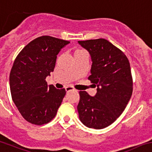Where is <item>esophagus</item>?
Returning a JSON list of instances; mask_svg holds the SVG:
<instances>
[{
  "label": "esophagus",
  "mask_w": 152,
  "mask_h": 152,
  "mask_svg": "<svg viewBox=\"0 0 152 152\" xmlns=\"http://www.w3.org/2000/svg\"><path fill=\"white\" fill-rule=\"evenodd\" d=\"M75 89L72 87V86H67V87H66V91L67 92H70V91H75Z\"/></svg>",
  "instance_id": "esophagus-1"
}]
</instances>
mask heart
Masks as SVG:
<instances>
[{"instance_id": "heart-1", "label": "heart", "mask_w": 152, "mask_h": 152, "mask_svg": "<svg viewBox=\"0 0 152 152\" xmlns=\"http://www.w3.org/2000/svg\"><path fill=\"white\" fill-rule=\"evenodd\" d=\"M83 52H86V51H85L84 50H83V49H77V50H76L75 52H74V56L80 54V53H83Z\"/></svg>"}]
</instances>
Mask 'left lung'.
Returning a JSON list of instances; mask_svg holds the SVG:
<instances>
[{
    "instance_id": "obj_1",
    "label": "left lung",
    "mask_w": 152,
    "mask_h": 152,
    "mask_svg": "<svg viewBox=\"0 0 152 152\" xmlns=\"http://www.w3.org/2000/svg\"><path fill=\"white\" fill-rule=\"evenodd\" d=\"M90 53L92 64L88 79L97 86L94 97L80 91L79 118L88 128L102 129L123 113L133 92L128 59L119 48L104 39L78 41Z\"/></svg>"
}]
</instances>
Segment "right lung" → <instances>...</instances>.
<instances>
[{"mask_svg":"<svg viewBox=\"0 0 152 152\" xmlns=\"http://www.w3.org/2000/svg\"><path fill=\"white\" fill-rule=\"evenodd\" d=\"M70 42L50 36L38 37L20 51L10 75L12 99L23 118L34 125L55 117L66 92L48 85L45 78L55 67L57 55Z\"/></svg>","mask_w":152,"mask_h":152,"instance_id":"1","label":"right lung"}]
</instances>
